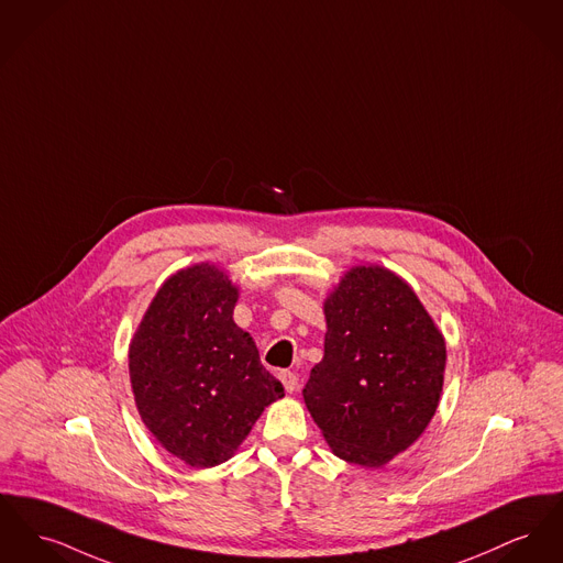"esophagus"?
Here are the masks:
<instances>
[{"label": "esophagus", "instance_id": "obj_1", "mask_svg": "<svg viewBox=\"0 0 563 563\" xmlns=\"http://www.w3.org/2000/svg\"><path fill=\"white\" fill-rule=\"evenodd\" d=\"M278 378H280V383L285 385V389H287L289 394L298 389V374H294L291 369H280V372H278Z\"/></svg>", "mask_w": 563, "mask_h": 563}]
</instances>
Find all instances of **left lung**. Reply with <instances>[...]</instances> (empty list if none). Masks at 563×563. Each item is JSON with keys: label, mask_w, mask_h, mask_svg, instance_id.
<instances>
[{"label": "left lung", "mask_w": 563, "mask_h": 563, "mask_svg": "<svg viewBox=\"0 0 563 563\" xmlns=\"http://www.w3.org/2000/svg\"><path fill=\"white\" fill-rule=\"evenodd\" d=\"M325 355L303 401L331 451L380 467L438 408L446 346L415 291L383 267H353L325 301Z\"/></svg>", "instance_id": "obj_1"}]
</instances>
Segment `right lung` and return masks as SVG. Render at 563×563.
Segmentation results:
<instances>
[{
	"instance_id": "add662e5",
	"label": "right lung",
	"mask_w": 563,
	"mask_h": 563,
	"mask_svg": "<svg viewBox=\"0 0 563 563\" xmlns=\"http://www.w3.org/2000/svg\"><path fill=\"white\" fill-rule=\"evenodd\" d=\"M238 289L212 265L167 278L130 346L140 417L194 467L230 460L265 406L285 396L253 338L233 323Z\"/></svg>"
}]
</instances>
